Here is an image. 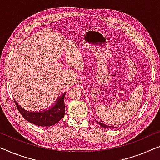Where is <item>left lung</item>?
<instances>
[{"label": "left lung", "mask_w": 160, "mask_h": 160, "mask_svg": "<svg viewBox=\"0 0 160 160\" xmlns=\"http://www.w3.org/2000/svg\"><path fill=\"white\" fill-rule=\"evenodd\" d=\"M96 121H97V120H96ZM97 122H98V124H99L101 126H102V127H103V128H114V127H112V126H109V125H105V124H103V123L98 122V121H97Z\"/></svg>", "instance_id": "obj_1"}]
</instances>
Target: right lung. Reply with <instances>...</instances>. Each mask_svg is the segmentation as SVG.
I'll return each mask as SVG.
<instances>
[{"instance_id":"right-lung-1","label":"right lung","mask_w":160,"mask_h":160,"mask_svg":"<svg viewBox=\"0 0 160 160\" xmlns=\"http://www.w3.org/2000/svg\"><path fill=\"white\" fill-rule=\"evenodd\" d=\"M66 92L60 96L56 102L47 109L40 112L28 111L22 107L14 99L18 110L27 121L42 127H50L57 124L64 118L65 113L64 96Z\"/></svg>"}]
</instances>
